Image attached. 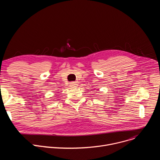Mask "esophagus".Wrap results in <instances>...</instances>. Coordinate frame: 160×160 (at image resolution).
Here are the masks:
<instances>
[{"mask_svg": "<svg viewBox=\"0 0 160 160\" xmlns=\"http://www.w3.org/2000/svg\"><path fill=\"white\" fill-rule=\"evenodd\" d=\"M77 83H76V82H71L70 83V86L71 87H73V88H75V87H77Z\"/></svg>", "mask_w": 160, "mask_h": 160, "instance_id": "34e87169", "label": "esophagus"}]
</instances>
